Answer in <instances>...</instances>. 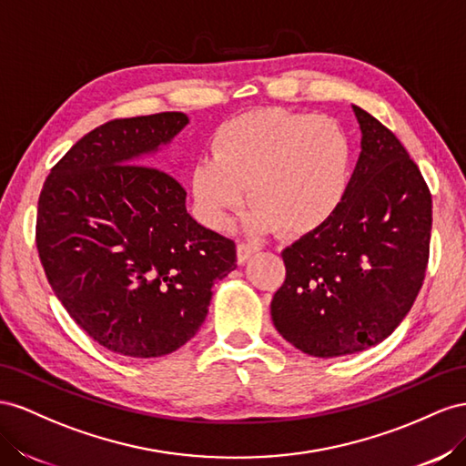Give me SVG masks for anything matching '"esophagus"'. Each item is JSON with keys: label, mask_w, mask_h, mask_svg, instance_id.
<instances>
[{"label": "esophagus", "mask_w": 466, "mask_h": 466, "mask_svg": "<svg viewBox=\"0 0 466 466\" xmlns=\"http://www.w3.org/2000/svg\"><path fill=\"white\" fill-rule=\"evenodd\" d=\"M259 248L258 246H254V244H248V242H240L238 244V263H246L251 256L256 254Z\"/></svg>", "instance_id": "34e87169"}]
</instances>
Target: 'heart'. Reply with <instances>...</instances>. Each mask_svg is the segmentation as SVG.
Listing matches in <instances>:
<instances>
[{
	"mask_svg": "<svg viewBox=\"0 0 466 466\" xmlns=\"http://www.w3.org/2000/svg\"><path fill=\"white\" fill-rule=\"evenodd\" d=\"M212 156L191 167L198 217L224 230L232 215L254 203L249 232L279 226L290 236L320 230L341 207L353 174V144L336 118L265 107L222 123L210 138Z\"/></svg>",
	"mask_w": 466,
	"mask_h": 466,
	"instance_id": "b5f03b06",
	"label": "heart"
}]
</instances>
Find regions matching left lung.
Returning a JSON list of instances; mask_svg holds the SVG:
<instances>
[{
    "mask_svg": "<svg viewBox=\"0 0 466 466\" xmlns=\"http://www.w3.org/2000/svg\"><path fill=\"white\" fill-rule=\"evenodd\" d=\"M361 130L350 191L320 230L283 251L271 300L279 334L312 357H343L387 339L414 304L430 258L431 195L404 146L353 105Z\"/></svg>",
    "mask_w": 466,
    "mask_h": 466,
    "instance_id": "1",
    "label": "left lung"
}]
</instances>
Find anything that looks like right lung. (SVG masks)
<instances>
[{
  "mask_svg": "<svg viewBox=\"0 0 466 466\" xmlns=\"http://www.w3.org/2000/svg\"><path fill=\"white\" fill-rule=\"evenodd\" d=\"M185 113L118 118L52 167L38 198L36 248L74 322L105 350L162 357L203 326L212 287L236 269V244L205 228L185 189L152 157Z\"/></svg>",
  "mask_w": 466,
  "mask_h": 466,
  "instance_id": "add662e5",
  "label": "right lung"
}]
</instances>
